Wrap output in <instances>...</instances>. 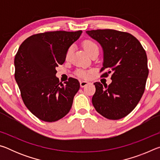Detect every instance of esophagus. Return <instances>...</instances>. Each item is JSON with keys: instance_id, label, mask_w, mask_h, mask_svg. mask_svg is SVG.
<instances>
[{"instance_id": "esophagus-1", "label": "esophagus", "mask_w": 160, "mask_h": 160, "mask_svg": "<svg viewBox=\"0 0 160 160\" xmlns=\"http://www.w3.org/2000/svg\"><path fill=\"white\" fill-rule=\"evenodd\" d=\"M90 82H89V81H81V82H80V87L81 88H84L85 85H88V84H90Z\"/></svg>"}]
</instances>
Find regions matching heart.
Masks as SVG:
<instances>
[{
  "instance_id": "1",
  "label": "heart",
  "mask_w": 160,
  "mask_h": 160,
  "mask_svg": "<svg viewBox=\"0 0 160 160\" xmlns=\"http://www.w3.org/2000/svg\"><path fill=\"white\" fill-rule=\"evenodd\" d=\"M83 47L84 49L85 50V51L88 54H90L92 51H93L94 50H98L99 51V48L98 46L97 45L96 43H94V42L91 41V40H85V42H83ZM70 53H71V49H68L66 53V58H68L69 56L70 55ZM90 71H86V70H80L77 72V75L78 76H79L82 78H84V79H87L90 77Z\"/></svg>"
}]
</instances>
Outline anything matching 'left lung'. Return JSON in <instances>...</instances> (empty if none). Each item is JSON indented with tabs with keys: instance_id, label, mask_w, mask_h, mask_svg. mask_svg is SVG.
Wrapping results in <instances>:
<instances>
[{
	"instance_id": "left-lung-1",
	"label": "left lung",
	"mask_w": 160,
	"mask_h": 160,
	"mask_svg": "<svg viewBox=\"0 0 160 160\" xmlns=\"http://www.w3.org/2000/svg\"><path fill=\"white\" fill-rule=\"evenodd\" d=\"M103 49L102 76L112 75V82L94 83L96 91L92 102L104 117L118 120L129 114L144 93L148 76L145 51L136 38L114 29L86 31Z\"/></svg>"
}]
</instances>
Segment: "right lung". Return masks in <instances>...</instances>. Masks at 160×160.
I'll return each instance as SVG.
<instances>
[{
  "label": "right lung",
  "mask_w": 160,
  "mask_h": 160,
  "mask_svg": "<svg viewBox=\"0 0 160 160\" xmlns=\"http://www.w3.org/2000/svg\"><path fill=\"white\" fill-rule=\"evenodd\" d=\"M82 31L47 32L24 41L16 53L15 78L27 108L39 118L54 122L71 109L80 89L77 79L63 84L56 76V68L63 64L66 53Z\"/></svg>",
  "instance_id": "right-lung-1"
}]
</instances>
